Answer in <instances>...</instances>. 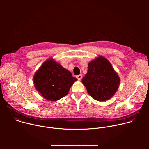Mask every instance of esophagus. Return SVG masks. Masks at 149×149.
<instances>
[{
	"label": "esophagus",
	"instance_id": "esophagus-1",
	"mask_svg": "<svg viewBox=\"0 0 149 149\" xmlns=\"http://www.w3.org/2000/svg\"><path fill=\"white\" fill-rule=\"evenodd\" d=\"M77 79H78L79 81H80V80L82 79V75L81 74L78 75H77Z\"/></svg>",
	"mask_w": 149,
	"mask_h": 149
}]
</instances>
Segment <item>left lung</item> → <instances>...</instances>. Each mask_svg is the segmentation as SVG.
<instances>
[{"label":"left lung","mask_w":149,"mask_h":149,"mask_svg":"<svg viewBox=\"0 0 149 149\" xmlns=\"http://www.w3.org/2000/svg\"><path fill=\"white\" fill-rule=\"evenodd\" d=\"M82 82L91 97L97 101H103L115 94L120 78L109 61L98 56L88 63L87 73L82 78Z\"/></svg>","instance_id":"left-lung-1"}]
</instances>
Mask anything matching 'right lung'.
<instances>
[{"label":"right lung","mask_w":149,"mask_h":149,"mask_svg":"<svg viewBox=\"0 0 149 149\" xmlns=\"http://www.w3.org/2000/svg\"><path fill=\"white\" fill-rule=\"evenodd\" d=\"M77 79L53 58L46 60L33 76L36 90L44 98L57 101L67 95Z\"/></svg>","instance_id":"1"}]
</instances>
